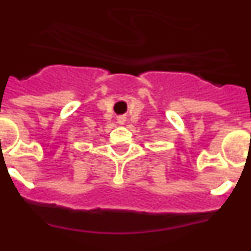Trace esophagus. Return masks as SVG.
Segmentation results:
<instances>
[{
	"instance_id": "obj_1",
	"label": "esophagus",
	"mask_w": 251,
	"mask_h": 251,
	"mask_svg": "<svg viewBox=\"0 0 251 251\" xmlns=\"http://www.w3.org/2000/svg\"><path fill=\"white\" fill-rule=\"evenodd\" d=\"M127 122V118H126V115H119L118 117V124H121V126H123L124 123Z\"/></svg>"
}]
</instances>
